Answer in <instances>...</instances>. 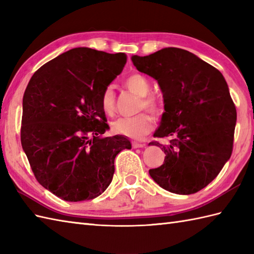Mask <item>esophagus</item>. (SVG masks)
Listing matches in <instances>:
<instances>
[{"instance_id": "1", "label": "esophagus", "mask_w": 254, "mask_h": 254, "mask_svg": "<svg viewBox=\"0 0 254 254\" xmlns=\"http://www.w3.org/2000/svg\"><path fill=\"white\" fill-rule=\"evenodd\" d=\"M132 146H133V148H143V147H145V144L138 143V142H132Z\"/></svg>"}]
</instances>
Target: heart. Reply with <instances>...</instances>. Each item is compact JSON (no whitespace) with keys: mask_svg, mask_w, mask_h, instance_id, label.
Wrapping results in <instances>:
<instances>
[{"mask_svg":"<svg viewBox=\"0 0 254 254\" xmlns=\"http://www.w3.org/2000/svg\"><path fill=\"white\" fill-rule=\"evenodd\" d=\"M124 86L141 97L139 109H147L153 113L159 112L158 102L153 96L148 95L150 84L148 79L141 74H131L124 79ZM100 107L105 115L112 116L116 110V95L111 86H108L100 96ZM153 118L147 113H139L128 118H119L112 124V130L120 135L131 138H142L153 128Z\"/></svg>","mask_w":254,"mask_h":254,"instance_id":"obj_1","label":"heart"}]
</instances>
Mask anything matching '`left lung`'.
Masks as SVG:
<instances>
[{
	"label": "left lung",
	"instance_id": "8db88e82",
	"mask_svg": "<svg viewBox=\"0 0 254 254\" xmlns=\"http://www.w3.org/2000/svg\"><path fill=\"white\" fill-rule=\"evenodd\" d=\"M132 62L157 80L163 93L165 112L154 136L174 137L168 145L149 143L166 154L164 164L149 175L171 193H196L233 153L237 113L228 85L217 68L179 48L133 56Z\"/></svg>",
	"mask_w": 254,
	"mask_h": 254
}]
</instances>
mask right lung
Masks as SVG:
<instances>
[{
  "mask_svg": "<svg viewBox=\"0 0 254 254\" xmlns=\"http://www.w3.org/2000/svg\"><path fill=\"white\" fill-rule=\"evenodd\" d=\"M126 63L122 52L74 48L42 65L27 86L21 146L37 181L64 201L99 196L112 181L116 156L131 148L122 135L102 137L109 126L100 107Z\"/></svg>",
  "mask_w": 254,
  "mask_h": 254,
  "instance_id": "add662e5",
  "label": "right lung"
}]
</instances>
